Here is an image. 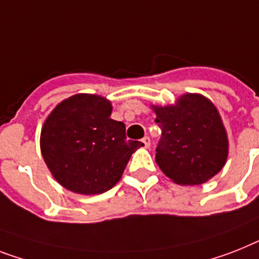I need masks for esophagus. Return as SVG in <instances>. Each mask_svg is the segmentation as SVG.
I'll return each instance as SVG.
<instances>
[{
    "instance_id": "obj_1",
    "label": "esophagus",
    "mask_w": 259,
    "mask_h": 259,
    "mask_svg": "<svg viewBox=\"0 0 259 259\" xmlns=\"http://www.w3.org/2000/svg\"><path fill=\"white\" fill-rule=\"evenodd\" d=\"M142 142H144L145 148H149V146H150V138H149L148 136L142 138Z\"/></svg>"
}]
</instances>
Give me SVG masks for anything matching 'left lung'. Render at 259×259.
<instances>
[{"instance_id":"8db88e82","label":"left lung","mask_w":259,"mask_h":259,"mask_svg":"<svg viewBox=\"0 0 259 259\" xmlns=\"http://www.w3.org/2000/svg\"><path fill=\"white\" fill-rule=\"evenodd\" d=\"M162 130L155 149L159 169L178 185H201L224 167L228 134L220 113L206 97L184 94L177 104L153 106Z\"/></svg>"}]
</instances>
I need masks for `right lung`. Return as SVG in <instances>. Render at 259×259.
<instances>
[{
	"mask_svg": "<svg viewBox=\"0 0 259 259\" xmlns=\"http://www.w3.org/2000/svg\"><path fill=\"white\" fill-rule=\"evenodd\" d=\"M111 109L104 97L75 94L46 118L39 141L42 157L65 189L86 195L110 190L144 145L126 140L125 123L110 118Z\"/></svg>",
	"mask_w": 259,
	"mask_h": 259,
	"instance_id": "1",
	"label": "right lung"
}]
</instances>
